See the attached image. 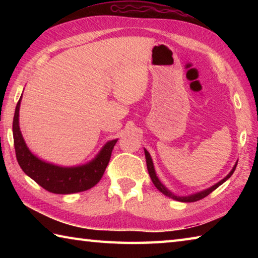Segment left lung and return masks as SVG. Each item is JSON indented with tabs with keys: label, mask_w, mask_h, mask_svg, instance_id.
Segmentation results:
<instances>
[{
	"label": "left lung",
	"mask_w": 258,
	"mask_h": 258,
	"mask_svg": "<svg viewBox=\"0 0 258 258\" xmlns=\"http://www.w3.org/2000/svg\"><path fill=\"white\" fill-rule=\"evenodd\" d=\"M145 154H146V160H147L148 172H149V175H150V177H151V181H152V183H154V184H155V186H156L157 189H158L160 192H163V194H164L165 196H167V197L172 198V199H175V200H177V202H182V203H194V202H197V200H200V199H203V198H205V197H207V196H208L209 194H212V192H213L214 190L217 189V187L220 186V185L222 184V183H224L231 175H232L233 172H234V169H235V167H237V164H238V163H237V164L234 165V167H233L232 171H231V172L228 174V175H226V176L223 178V180L220 181L218 183H216L215 185L211 186V187H209V189L204 190V191H202V192H198V194H196V195L187 196V197H177V196L173 195L172 192H169L163 184H161V182L158 180V177H157V175H156V172H155V168H154V164H152V159H151V157H150V155H149V152H148L147 150H145Z\"/></svg>",
	"instance_id": "1"
}]
</instances>
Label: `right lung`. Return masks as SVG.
I'll use <instances>...</instances> for the list:
<instances>
[{
  "label": "right lung",
  "instance_id": "1",
  "mask_svg": "<svg viewBox=\"0 0 258 258\" xmlns=\"http://www.w3.org/2000/svg\"><path fill=\"white\" fill-rule=\"evenodd\" d=\"M21 97L17 103L12 132L16 157L21 169L43 189L56 195H69L89 190L101 180L110 160L117 140L109 141L102 148L97 158L78 167H60L45 163L35 157L26 146L19 128V108Z\"/></svg>",
  "mask_w": 258,
  "mask_h": 258
}]
</instances>
